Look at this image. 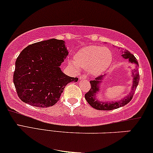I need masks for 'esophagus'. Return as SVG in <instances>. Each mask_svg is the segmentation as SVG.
Masks as SVG:
<instances>
[{
	"mask_svg": "<svg viewBox=\"0 0 153 153\" xmlns=\"http://www.w3.org/2000/svg\"><path fill=\"white\" fill-rule=\"evenodd\" d=\"M79 78H80V79H87V75L86 74L81 75Z\"/></svg>",
	"mask_w": 153,
	"mask_h": 153,
	"instance_id": "obj_1",
	"label": "esophagus"
}]
</instances>
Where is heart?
I'll use <instances>...</instances> for the list:
<instances>
[{"mask_svg": "<svg viewBox=\"0 0 153 153\" xmlns=\"http://www.w3.org/2000/svg\"><path fill=\"white\" fill-rule=\"evenodd\" d=\"M112 62V53L105 48L90 45L78 51L74 61L70 63L76 67L89 71L95 74H100L108 68Z\"/></svg>", "mask_w": 153, "mask_h": 153, "instance_id": "b5f03b06", "label": "heart"}]
</instances>
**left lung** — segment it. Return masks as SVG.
Returning <instances> with one entry per match:
<instances>
[{
	"instance_id": "1",
	"label": "left lung",
	"mask_w": 153,
	"mask_h": 153,
	"mask_svg": "<svg viewBox=\"0 0 153 153\" xmlns=\"http://www.w3.org/2000/svg\"><path fill=\"white\" fill-rule=\"evenodd\" d=\"M122 56L125 59H128L130 62L134 63L136 65V69H135L134 72L135 74H133V85L131 87V93L129 95H128V96L125 97L124 99H122V100L118 101V102H100L98 100H96V94L97 92L99 91V85L103 79L104 76H99L96 77L94 81H91V89L88 92L85 94V98L87 100V102L91 107L96 109V110H112L114 109H117L120 107L124 106L125 105L128 104V102L131 100L134 96L135 91H136L137 86L139 83V73H138V62L136 59V57L133 54H131L128 51H124V54L122 55Z\"/></svg>"
}]
</instances>
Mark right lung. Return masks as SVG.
I'll return each instance as SVG.
<instances>
[{
	"instance_id": "1",
	"label": "right lung",
	"mask_w": 153,
	"mask_h": 153,
	"mask_svg": "<svg viewBox=\"0 0 153 153\" xmlns=\"http://www.w3.org/2000/svg\"><path fill=\"white\" fill-rule=\"evenodd\" d=\"M67 55L65 41L55 39L26 47L17 57L13 74L21 100L39 108L55 105L66 85L78 81L65 75L59 67Z\"/></svg>"
}]
</instances>
